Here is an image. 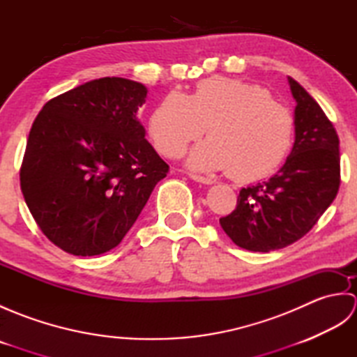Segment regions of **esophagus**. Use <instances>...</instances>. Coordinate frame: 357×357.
I'll use <instances>...</instances> for the list:
<instances>
[{"instance_id": "1", "label": "esophagus", "mask_w": 357, "mask_h": 357, "mask_svg": "<svg viewBox=\"0 0 357 357\" xmlns=\"http://www.w3.org/2000/svg\"><path fill=\"white\" fill-rule=\"evenodd\" d=\"M190 178L199 184H206V185L213 184V181H211L210 178H204V176H199V174H190Z\"/></svg>"}]
</instances>
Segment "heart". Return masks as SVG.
<instances>
[{"label":"heart","instance_id":"1","mask_svg":"<svg viewBox=\"0 0 357 357\" xmlns=\"http://www.w3.org/2000/svg\"><path fill=\"white\" fill-rule=\"evenodd\" d=\"M187 167L201 173L229 170L252 183L275 173L290 153L294 119L267 89L225 77L201 81L190 95L172 92L150 113L147 130L167 158H178L192 141Z\"/></svg>","mask_w":357,"mask_h":357}]
</instances>
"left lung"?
Instances as JSON below:
<instances>
[{
	"label": "left lung",
	"mask_w": 357,
	"mask_h": 357,
	"mask_svg": "<svg viewBox=\"0 0 357 357\" xmlns=\"http://www.w3.org/2000/svg\"><path fill=\"white\" fill-rule=\"evenodd\" d=\"M294 107V144L268 181L242 188L238 206L219 219L234 244L268 253L293 244L313 229L335 201L340 184L335 127L298 81L288 77Z\"/></svg>",
	"instance_id": "left-lung-1"
}]
</instances>
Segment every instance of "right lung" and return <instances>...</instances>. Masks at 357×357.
I'll list each match as a JSON object with an SVG mask.
<instances>
[{
	"label": "right lung",
	"mask_w": 357,
	"mask_h": 357,
	"mask_svg": "<svg viewBox=\"0 0 357 357\" xmlns=\"http://www.w3.org/2000/svg\"><path fill=\"white\" fill-rule=\"evenodd\" d=\"M146 98L141 82L105 77L53 98L33 121L21 190L38 227L64 252L115 248L167 176L138 119Z\"/></svg>",
	"instance_id": "right-lung-1"
}]
</instances>
